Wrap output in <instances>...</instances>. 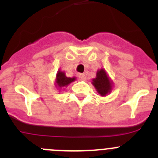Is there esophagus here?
Returning a JSON list of instances; mask_svg holds the SVG:
<instances>
[{
    "mask_svg": "<svg viewBox=\"0 0 158 158\" xmlns=\"http://www.w3.org/2000/svg\"><path fill=\"white\" fill-rule=\"evenodd\" d=\"M79 79L81 81H85L86 76L85 74H83V73H81V74H79Z\"/></svg>",
    "mask_w": 158,
    "mask_h": 158,
    "instance_id": "1",
    "label": "esophagus"
}]
</instances>
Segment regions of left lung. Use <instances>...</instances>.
<instances>
[{"label":"left lung","instance_id":"1","mask_svg":"<svg viewBox=\"0 0 158 158\" xmlns=\"http://www.w3.org/2000/svg\"><path fill=\"white\" fill-rule=\"evenodd\" d=\"M92 84L96 88L97 93L102 96H105L111 93L112 89V82L104 69L97 71L96 78L93 79Z\"/></svg>","mask_w":158,"mask_h":158}]
</instances>
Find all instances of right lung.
<instances>
[{"label": "right lung", "instance_id": "1", "mask_svg": "<svg viewBox=\"0 0 158 158\" xmlns=\"http://www.w3.org/2000/svg\"><path fill=\"white\" fill-rule=\"evenodd\" d=\"M76 80V77H67L65 76V73L64 72H62L61 70H58L56 75V85H55L58 88L66 87L68 85L71 83V82L74 81Z\"/></svg>", "mask_w": 158, "mask_h": 158}]
</instances>
